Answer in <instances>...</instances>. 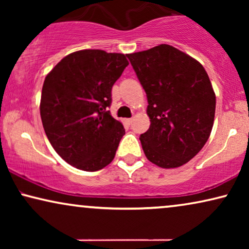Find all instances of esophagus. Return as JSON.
I'll return each instance as SVG.
<instances>
[{"mask_svg":"<svg viewBox=\"0 0 249 249\" xmlns=\"http://www.w3.org/2000/svg\"><path fill=\"white\" fill-rule=\"evenodd\" d=\"M125 124H132V118H129V119H125Z\"/></svg>","mask_w":249,"mask_h":249,"instance_id":"1","label":"esophagus"}]
</instances>
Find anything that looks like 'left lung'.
Returning <instances> with one entry per match:
<instances>
[{
    "mask_svg": "<svg viewBox=\"0 0 249 249\" xmlns=\"http://www.w3.org/2000/svg\"><path fill=\"white\" fill-rule=\"evenodd\" d=\"M127 56L147 96L151 125L139 137L146 158L164 169L183 165L212 131L215 94L207 72L166 44Z\"/></svg>",
    "mask_w": 249,
    "mask_h": 249,
    "instance_id": "obj_1",
    "label": "left lung"
}]
</instances>
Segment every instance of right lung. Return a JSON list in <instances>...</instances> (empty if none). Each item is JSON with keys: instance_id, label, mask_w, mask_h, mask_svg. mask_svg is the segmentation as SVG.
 Instances as JSON below:
<instances>
[{"instance_id": "add662e5", "label": "right lung", "mask_w": 249, "mask_h": 249, "mask_svg": "<svg viewBox=\"0 0 249 249\" xmlns=\"http://www.w3.org/2000/svg\"><path fill=\"white\" fill-rule=\"evenodd\" d=\"M128 64L121 53L77 51L44 80L39 107L44 130L57 154L74 168L97 171L114 159L124 128L107 107L112 86Z\"/></svg>"}]
</instances>
